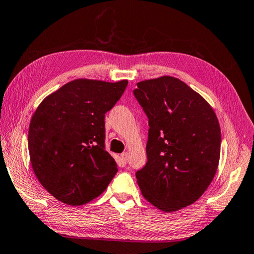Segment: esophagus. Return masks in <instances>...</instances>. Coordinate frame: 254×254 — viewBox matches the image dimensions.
<instances>
[{"mask_svg": "<svg viewBox=\"0 0 254 254\" xmlns=\"http://www.w3.org/2000/svg\"><path fill=\"white\" fill-rule=\"evenodd\" d=\"M121 158H122L123 161H124L125 164L128 162V153L127 152H123L121 155Z\"/></svg>", "mask_w": 254, "mask_h": 254, "instance_id": "34e87169", "label": "esophagus"}]
</instances>
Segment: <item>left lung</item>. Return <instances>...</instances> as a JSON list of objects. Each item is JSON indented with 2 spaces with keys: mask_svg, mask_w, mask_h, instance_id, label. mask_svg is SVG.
<instances>
[{
  "mask_svg": "<svg viewBox=\"0 0 254 254\" xmlns=\"http://www.w3.org/2000/svg\"><path fill=\"white\" fill-rule=\"evenodd\" d=\"M148 118L147 163L135 173L143 197L164 212L194 203L209 188L220 157V126L211 105L173 77L137 82Z\"/></svg>",
  "mask_w": 254,
  "mask_h": 254,
  "instance_id": "1",
  "label": "left lung"
}]
</instances>
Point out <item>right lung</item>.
Wrapping results in <instances>:
<instances>
[{"label": "right lung", "instance_id": "obj_1", "mask_svg": "<svg viewBox=\"0 0 254 254\" xmlns=\"http://www.w3.org/2000/svg\"><path fill=\"white\" fill-rule=\"evenodd\" d=\"M128 80L78 78L38 106L28 129L33 171L41 186L68 205L90 202L108 188L118 164L105 150V113Z\"/></svg>", "mask_w": 254, "mask_h": 254}]
</instances>
